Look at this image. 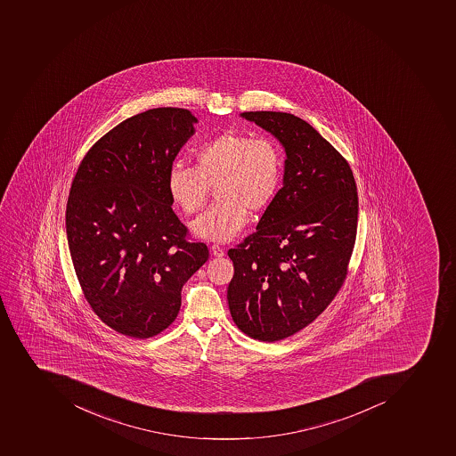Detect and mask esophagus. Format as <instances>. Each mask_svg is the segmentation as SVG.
<instances>
[{
    "mask_svg": "<svg viewBox=\"0 0 456 456\" xmlns=\"http://www.w3.org/2000/svg\"><path fill=\"white\" fill-rule=\"evenodd\" d=\"M210 250L211 255H213L215 257L224 256V250H223V248H220L218 245H211Z\"/></svg>",
    "mask_w": 456,
    "mask_h": 456,
    "instance_id": "obj_1",
    "label": "esophagus"
}]
</instances>
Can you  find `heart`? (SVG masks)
I'll return each instance as SVG.
<instances>
[{
	"label": "heart",
	"instance_id": "b5f03b06",
	"mask_svg": "<svg viewBox=\"0 0 456 456\" xmlns=\"http://www.w3.org/2000/svg\"><path fill=\"white\" fill-rule=\"evenodd\" d=\"M196 167L173 164L167 189L185 215L203 208L216 187L217 203L192 222V233L226 243L240 233L252 213L275 199L282 178V154L269 138L227 131L204 142L194 154Z\"/></svg>",
	"mask_w": 456,
	"mask_h": 456
}]
</instances>
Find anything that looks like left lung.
Here are the masks:
<instances>
[{"instance_id":"left-lung-1","label":"left lung","mask_w":456,"mask_h":456,"mask_svg":"<svg viewBox=\"0 0 456 456\" xmlns=\"http://www.w3.org/2000/svg\"><path fill=\"white\" fill-rule=\"evenodd\" d=\"M240 117L275 136L286 159L283 187L256 232L227 252L234 266L227 301L239 330L273 343L311 324L343 286L357 234V185L343 155L301 118Z\"/></svg>"}]
</instances>
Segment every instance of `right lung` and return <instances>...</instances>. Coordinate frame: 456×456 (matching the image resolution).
I'll use <instances>...</instances> for the list:
<instances>
[{"label": "right lung", "mask_w": 456, "mask_h": 456, "mask_svg": "<svg viewBox=\"0 0 456 456\" xmlns=\"http://www.w3.org/2000/svg\"><path fill=\"white\" fill-rule=\"evenodd\" d=\"M197 118L155 108L125 119L80 162L66 208L76 276L94 313L119 334L150 338L177 318L181 289L208 259L187 240L167 174Z\"/></svg>", "instance_id": "add662e5"}]
</instances>
